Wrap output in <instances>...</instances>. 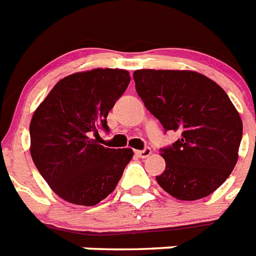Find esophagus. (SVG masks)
<instances>
[{"mask_svg":"<svg viewBox=\"0 0 256 256\" xmlns=\"http://www.w3.org/2000/svg\"><path fill=\"white\" fill-rule=\"evenodd\" d=\"M136 154H138L140 158H146V157H149L150 154H152V149L145 148L142 149V150H136Z\"/></svg>","mask_w":256,"mask_h":256,"instance_id":"34e87169","label":"esophagus"}]
</instances>
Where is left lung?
Listing matches in <instances>:
<instances>
[{
    "instance_id": "left-lung-1",
    "label": "left lung",
    "mask_w": 256,
    "mask_h": 256,
    "mask_svg": "<svg viewBox=\"0 0 256 256\" xmlns=\"http://www.w3.org/2000/svg\"><path fill=\"white\" fill-rule=\"evenodd\" d=\"M134 79L146 110L165 130L181 134L161 149L166 166L158 185L181 201L208 197L238 161L242 118L228 94L196 71L136 70Z\"/></svg>"
}]
</instances>
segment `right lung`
Masks as SVG:
<instances>
[{
    "instance_id": "obj_1",
    "label": "right lung",
    "mask_w": 256,
    "mask_h": 256,
    "mask_svg": "<svg viewBox=\"0 0 256 256\" xmlns=\"http://www.w3.org/2000/svg\"><path fill=\"white\" fill-rule=\"evenodd\" d=\"M130 78L120 68L71 74L54 86L30 122V154L52 192L75 205L94 206L115 190L134 150L94 138Z\"/></svg>"
}]
</instances>
